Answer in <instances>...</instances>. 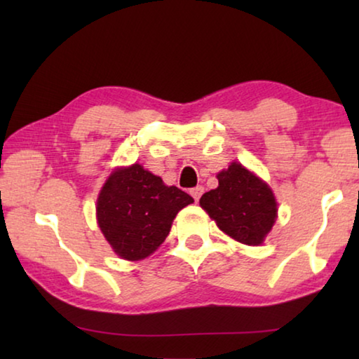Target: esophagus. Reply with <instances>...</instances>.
I'll use <instances>...</instances> for the list:
<instances>
[{
  "label": "esophagus",
  "mask_w": 359,
  "mask_h": 359,
  "mask_svg": "<svg viewBox=\"0 0 359 359\" xmlns=\"http://www.w3.org/2000/svg\"><path fill=\"white\" fill-rule=\"evenodd\" d=\"M191 196L194 198V201H199V198L203 196V193H204V188L203 187H196V188H191Z\"/></svg>",
  "instance_id": "obj_1"
}]
</instances>
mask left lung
Masks as SVG:
<instances>
[{"mask_svg": "<svg viewBox=\"0 0 359 359\" xmlns=\"http://www.w3.org/2000/svg\"><path fill=\"white\" fill-rule=\"evenodd\" d=\"M218 187L199 204L229 238L247 245L263 244L277 218V201L266 182L239 163L217 174Z\"/></svg>", "mask_w": 359, "mask_h": 359, "instance_id": "left-lung-1", "label": "left lung"}]
</instances>
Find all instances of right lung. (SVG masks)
I'll list each match as a JSON object with an SVG mask.
<instances>
[{
  "instance_id": "add662e5",
  "label": "right lung",
  "mask_w": 359,
  "mask_h": 359,
  "mask_svg": "<svg viewBox=\"0 0 359 359\" xmlns=\"http://www.w3.org/2000/svg\"><path fill=\"white\" fill-rule=\"evenodd\" d=\"M194 199L141 165L118 168L109 175L96 203L100 229L120 258H147L168 238L172 220Z\"/></svg>"
}]
</instances>
